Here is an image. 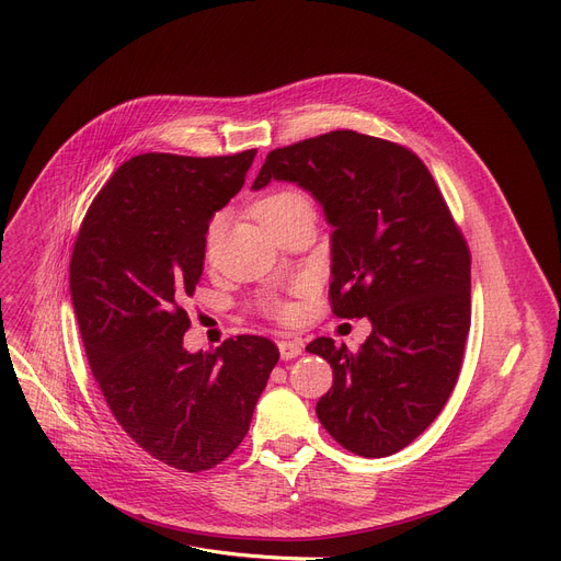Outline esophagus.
<instances>
[{
	"instance_id": "34e87169",
	"label": "esophagus",
	"mask_w": 561,
	"mask_h": 561,
	"mask_svg": "<svg viewBox=\"0 0 561 561\" xmlns=\"http://www.w3.org/2000/svg\"><path fill=\"white\" fill-rule=\"evenodd\" d=\"M302 355V343L300 341H279V357L284 362L296 359Z\"/></svg>"
}]
</instances>
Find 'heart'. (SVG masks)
Segmentation results:
<instances>
[{"instance_id":"obj_1","label":"heart","mask_w":561,"mask_h":561,"mask_svg":"<svg viewBox=\"0 0 561 561\" xmlns=\"http://www.w3.org/2000/svg\"><path fill=\"white\" fill-rule=\"evenodd\" d=\"M300 211H311V204L309 199L298 193V191H277L268 197H263L261 202H256L254 206V214L256 218L268 227L271 222L279 220V218H286V216H293V214H300ZM220 229H222V216H216L209 227H206V236H204V245H206V252H214L216 245H218V239H220ZM282 316H288L290 309L288 307H279L277 309Z\"/></svg>"}]
</instances>
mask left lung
I'll return each instance as SVG.
<instances>
[{"mask_svg": "<svg viewBox=\"0 0 561 561\" xmlns=\"http://www.w3.org/2000/svg\"><path fill=\"white\" fill-rule=\"evenodd\" d=\"M298 184L334 229L332 309L368 318L357 352L320 336L332 389L316 416L362 457L409 446L448 402L470 328V256L425 163L404 147L357 131H330L265 157L252 191Z\"/></svg>", "mask_w": 561, "mask_h": 561, "instance_id": "left-lung-1", "label": "left lung"}]
</instances>
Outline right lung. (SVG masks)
<instances>
[{
	"label": "right lung",
	"instance_id": "right-lung-1",
	"mask_svg": "<svg viewBox=\"0 0 561 561\" xmlns=\"http://www.w3.org/2000/svg\"><path fill=\"white\" fill-rule=\"evenodd\" d=\"M254 154L125 161L88 209L70 261L85 357L111 414L145 453L186 473L239 448L279 359L263 336L184 347L206 227L243 188Z\"/></svg>",
	"mask_w": 561,
	"mask_h": 561
}]
</instances>
